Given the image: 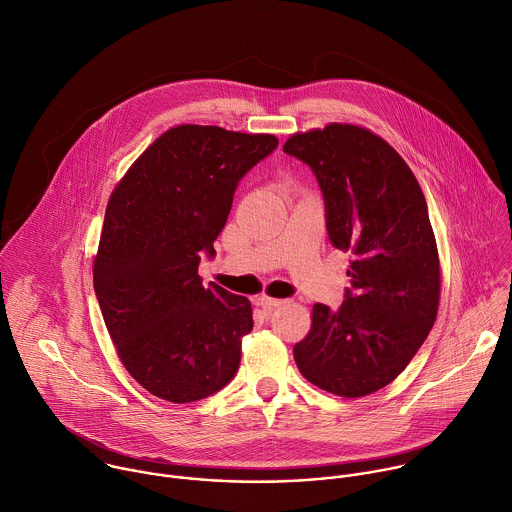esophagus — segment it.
Instances as JSON below:
<instances>
[{"label":"esophagus","mask_w":512,"mask_h":512,"mask_svg":"<svg viewBox=\"0 0 512 512\" xmlns=\"http://www.w3.org/2000/svg\"><path fill=\"white\" fill-rule=\"evenodd\" d=\"M255 303H257V305H261V307L273 309V307H281V305H285V303H287V299H273V297L261 295V297H257V299H255Z\"/></svg>","instance_id":"34e87169"}]
</instances>
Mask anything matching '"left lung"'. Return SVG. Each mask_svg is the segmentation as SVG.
Instances as JSON below:
<instances>
[{"mask_svg": "<svg viewBox=\"0 0 512 512\" xmlns=\"http://www.w3.org/2000/svg\"><path fill=\"white\" fill-rule=\"evenodd\" d=\"M283 151L313 169L329 239L353 255L343 305L313 307L295 363L327 393L371 395L405 371L437 319L441 265L423 189L405 159L361 125L295 133Z\"/></svg>", "mask_w": 512, "mask_h": 512, "instance_id": "obj_1", "label": "left lung"}]
</instances>
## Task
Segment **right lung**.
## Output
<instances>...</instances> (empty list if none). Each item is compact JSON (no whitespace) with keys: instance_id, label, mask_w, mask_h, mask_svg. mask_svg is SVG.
<instances>
[{"instance_id":"obj_1","label":"right lung","mask_w":512,"mask_h":512,"mask_svg":"<svg viewBox=\"0 0 512 512\" xmlns=\"http://www.w3.org/2000/svg\"><path fill=\"white\" fill-rule=\"evenodd\" d=\"M279 139L217 125L157 137L113 189L93 259V289L127 373L151 395L193 403L237 373L253 329L247 297L197 275L225 227L239 179Z\"/></svg>"}]
</instances>
